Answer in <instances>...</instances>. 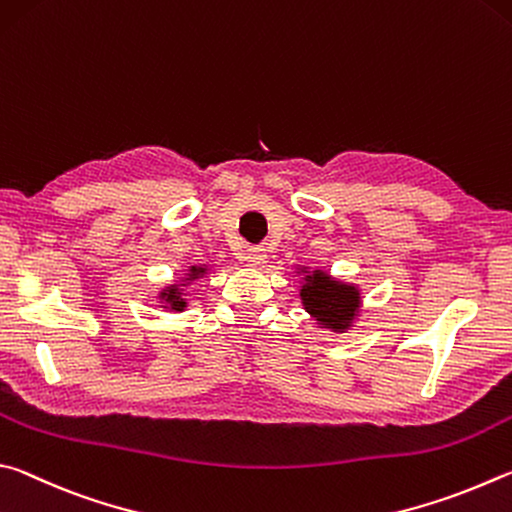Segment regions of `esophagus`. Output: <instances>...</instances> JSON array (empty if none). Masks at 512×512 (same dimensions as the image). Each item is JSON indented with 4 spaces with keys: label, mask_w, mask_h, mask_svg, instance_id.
Returning a JSON list of instances; mask_svg holds the SVG:
<instances>
[{
    "label": "esophagus",
    "mask_w": 512,
    "mask_h": 512,
    "mask_svg": "<svg viewBox=\"0 0 512 512\" xmlns=\"http://www.w3.org/2000/svg\"><path fill=\"white\" fill-rule=\"evenodd\" d=\"M247 263L251 265V267H261V265H265V261H267V256H265V249H261V247H254V249H247Z\"/></svg>",
    "instance_id": "obj_1"
}]
</instances>
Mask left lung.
<instances>
[{
    "mask_svg": "<svg viewBox=\"0 0 512 512\" xmlns=\"http://www.w3.org/2000/svg\"><path fill=\"white\" fill-rule=\"evenodd\" d=\"M297 274H303L299 297L303 310L315 317L319 328H330L333 333H346L353 321L360 315L362 297L360 288L353 283L333 279L324 270H310V267H297Z\"/></svg>",
    "mask_w": 512,
    "mask_h": 512,
    "instance_id": "1",
    "label": "left lung"
}]
</instances>
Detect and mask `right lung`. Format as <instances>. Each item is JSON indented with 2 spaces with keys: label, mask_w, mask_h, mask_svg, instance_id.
<instances>
[{
  "label": "right lung",
  "mask_w": 512,
  "mask_h": 512,
  "mask_svg": "<svg viewBox=\"0 0 512 512\" xmlns=\"http://www.w3.org/2000/svg\"><path fill=\"white\" fill-rule=\"evenodd\" d=\"M206 272H209V265H191V267H188L182 281L175 283V285H168V288L159 292L161 308H166L170 312H184L186 306H188V301L184 299L186 297V294H184L186 285H191L193 281L202 279Z\"/></svg>",
  "instance_id": "obj_1"
}]
</instances>
